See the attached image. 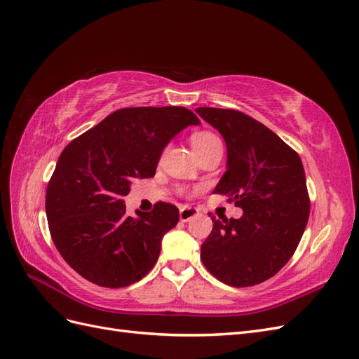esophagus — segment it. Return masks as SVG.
Returning <instances> with one entry per match:
<instances>
[{"instance_id":"34e87169","label":"esophagus","mask_w":359,"mask_h":359,"mask_svg":"<svg viewBox=\"0 0 359 359\" xmlns=\"http://www.w3.org/2000/svg\"><path fill=\"white\" fill-rule=\"evenodd\" d=\"M194 215H198V210L193 208V206H182V208L180 210L181 222H189L190 219H193Z\"/></svg>"}]
</instances>
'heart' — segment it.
Listing matches in <instances>:
<instances>
[{
    "label": "heart",
    "instance_id": "1",
    "mask_svg": "<svg viewBox=\"0 0 359 359\" xmlns=\"http://www.w3.org/2000/svg\"><path fill=\"white\" fill-rule=\"evenodd\" d=\"M190 142H191L193 149L196 151L198 156L205 153V151H208L214 145L222 144L220 139L217 137L214 133H210V132H199V133L191 135Z\"/></svg>",
    "mask_w": 359,
    "mask_h": 359
}]
</instances>
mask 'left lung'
I'll list each match as a JSON object with an SVG mask.
<instances>
[{
    "instance_id": "1",
    "label": "left lung",
    "mask_w": 359,
    "mask_h": 359,
    "mask_svg": "<svg viewBox=\"0 0 359 359\" xmlns=\"http://www.w3.org/2000/svg\"><path fill=\"white\" fill-rule=\"evenodd\" d=\"M227 147V170L214 193L243 208L241 219L212 220L201 247L210 273L233 287L262 283L295 253L310 214L306 173L297 151L240 111L198 107Z\"/></svg>"
}]
</instances>
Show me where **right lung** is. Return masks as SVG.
<instances>
[{"label": "right lung", "instance_id": "right-lung-1", "mask_svg": "<svg viewBox=\"0 0 359 359\" xmlns=\"http://www.w3.org/2000/svg\"><path fill=\"white\" fill-rule=\"evenodd\" d=\"M193 124L201 121L187 107H124L64 148L46 189V215L53 244L76 273L116 289L153 269L180 211L157 202L133 219L123 196L133 180L156 175L169 140Z\"/></svg>", "mask_w": 359, "mask_h": 359}]
</instances>
